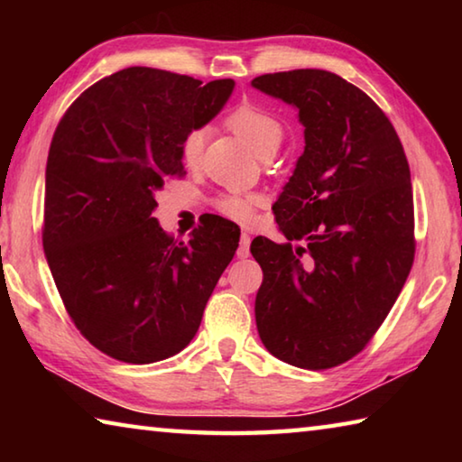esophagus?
I'll use <instances>...</instances> for the list:
<instances>
[{"label": "esophagus", "mask_w": 462, "mask_h": 462, "mask_svg": "<svg viewBox=\"0 0 462 462\" xmlns=\"http://www.w3.org/2000/svg\"><path fill=\"white\" fill-rule=\"evenodd\" d=\"M236 254L240 256V259H246V256L250 254V236H248L246 232L240 234V242H238Z\"/></svg>", "instance_id": "34e87169"}]
</instances>
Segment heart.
I'll return each instance as SVG.
<instances>
[{
	"label": "heart",
	"mask_w": 462,
	"mask_h": 462,
	"mask_svg": "<svg viewBox=\"0 0 462 462\" xmlns=\"http://www.w3.org/2000/svg\"><path fill=\"white\" fill-rule=\"evenodd\" d=\"M228 124L236 132V136L245 140L248 148H253V152L259 154L261 159L275 154L281 146V140H283V124L263 107L242 106L236 112H232ZM203 140H206V130L203 128H193L187 132L181 144V154L187 165L198 162ZM259 201L261 199L256 195H226L217 201V209L224 216H228L230 220L248 222L253 220L254 208L259 206Z\"/></svg>",
	"instance_id": "1"
}]
</instances>
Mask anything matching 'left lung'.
<instances>
[{
    "mask_svg": "<svg viewBox=\"0 0 462 462\" xmlns=\"http://www.w3.org/2000/svg\"><path fill=\"white\" fill-rule=\"evenodd\" d=\"M250 85L293 106L306 140L273 206L283 236L303 245H250L263 269L256 330L279 361L332 369L361 353L410 275L408 159L379 106L336 73L297 69Z\"/></svg>",
    "mask_w": 462,
    "mask_h": 462,
    "instance_id": "8db88e82",
    "label": "left lung"
}]
</instances>
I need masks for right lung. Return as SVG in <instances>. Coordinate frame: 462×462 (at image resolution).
<instances>
[{
	"mask_svg": "<svg viewBox=\"0 0 462 462\" xmlns=\"http://www.w3.org/2000/svg\"><path fill=\"white\" fill-rule=\"evenodd\" d=\"M234 81L128 67L91 85L54 130L42 245L81 334L132 365L193 340L217 279L238 248L224 217L173 240L152 217L156 191L183 173L187 132L214 120Z\"/></svg>",
	"mask_w": 462,
	"mask_h": 462,
	"instance_id": "1",
	"label": "right lung"
}]
</instances>
